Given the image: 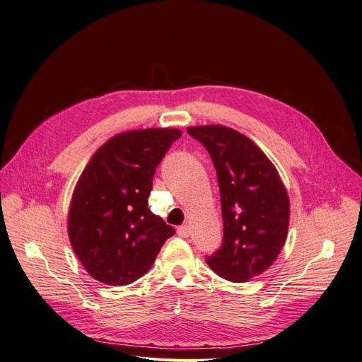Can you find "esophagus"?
Returning <instances> with one entry per match:
<instances>
[{
	"instance_id": "1",
	"label": "esophagus",
	"mask_w": 362,
	"mask_h": 362,
	"mask_svg": "<svg viewBox=\"0 0 362 362\" xmlns=\"http://www.w3.org/2000/svg\"><path fill=\"white\" fill-rule=\"evenodd\" d=\"M178 235H181L182 238H187L190 235V226L189 225H181L178 229H177Z\"/></svg>"
}]
</instances>
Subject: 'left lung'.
I'll use <instances>...</instances> for the list:
<instances>
[{
    "label": "left lung",
    "instance_id": "left-lung-1",
    "mask_svg": "<svg viewBox=\"0 0 362 362\" xmlns=\"http://www.w3.org/2000/svg\"><path fill=\"white\" fill-rule=\"evenodd\" d=\"M210 154L221 189L223 240L206 264L246 282L266 272L286 245L290 201L273 163L254 141L223 125L189 127Z\"/></svg>",
    "mask_w": 362,
    "mask_h": 362
}]
</instances>
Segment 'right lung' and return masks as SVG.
Here are the masks:
<instances>
[{
	"label": "right lung",
	"mask_w": 362,
	"mask_h": 362,
	"mask_svg": "<svg viewBox=\"0 0 362 362\" xmlns=\"http://www.w3.org/2000/svg\"><path fill=\"white\" fill-rule=\"evenodd\" d=\"M181 131L146 128L107 140L87 163L69 205L68 234L87 273L128 286L152 267L175 234L148 208L156 169Z\"/></svg>",
	"instance_id": "right-lung-1"
}]
</instances>
